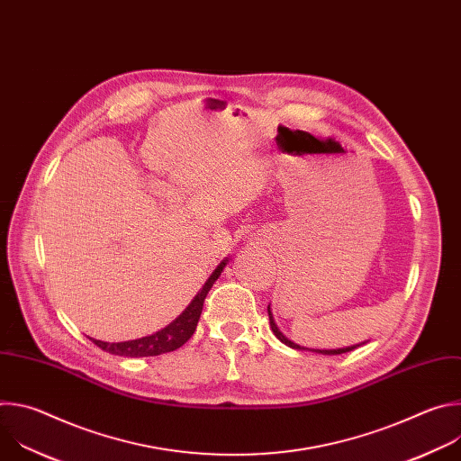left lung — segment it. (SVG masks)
Instances as JSON below:
<instances>
[{
    "label": "left lung",
    "mask_w": 461,
    "mask_h": 461,
    "mask_svg": "<svg viewBox=\"0 0 461 461\" xmlns=\"http://www.w3.org/2000/svg\"><path fill=\"white\" fill-rule=\"evenodd\" d=\"M268 315H270V326H272V330H274V334L277 336V339H281L285 345H288V347H292V348H301L299 345H295V343H292L290 339H286L283 334H281V330L277 328V324H276V321H274V315H272V310H270V306H268ZM365 345V343H363ZM357 347H361V345H354V347H347V348H338V350H313V352H319V354H328V356H338V354H345V352H352L354 348H357Z\"/></svg>",
    "instance_id": "1"
}]
</instances>
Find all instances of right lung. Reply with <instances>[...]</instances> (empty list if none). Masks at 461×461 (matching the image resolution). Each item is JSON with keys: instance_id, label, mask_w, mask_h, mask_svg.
Instances as JSON below:
<instances>
[{"instance_id": "right-lung-1", "label": "right lung", "mask_w": 461, "mask_h": 461, "mask_svg": "<svg viewBox=\"0 0 461 461\" xmlns=\"http://www.w3.org/2000/svg\"><path fill=\"white\" fill-rule=\"evenodd\" d=\"M226 260L221 262L217 270L210 276V279L203 286V290L196 294L194 299L189 303V306L171 324L162 328L160 332L148 336V338L133 339V341H123V343H104V341H96V339H93V343L98 348H102L104 352H109L113 356H123V357H149V356H160V354L173 352V350L180 348L193 336L196 322H199V319H201L206 295L212 290L213 283L222 274V270L226 267Z\"/></svg>"}]
</instances>
